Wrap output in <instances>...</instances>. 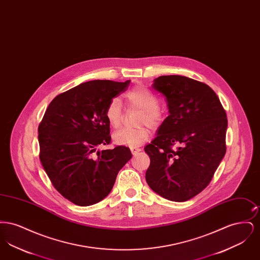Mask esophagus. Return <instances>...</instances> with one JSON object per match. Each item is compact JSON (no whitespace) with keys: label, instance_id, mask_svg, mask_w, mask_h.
Instances as JSON below:
<instances>
[{"label":"esophagus","instance_id":"obj_1","mask_svg":"<svg viewBox=\"0 0 260 260\" xmlns=\"http://www.w3.org/2000/svg\"><path fill=\"white\" fill-rule=\"evenodd\" d=\"M131 151H132V154H133V155H136V154H138V153L141 151V149L136 148V147H132Z\"/></svg>","mask_w":260,"mask_h":260}]
</instances>
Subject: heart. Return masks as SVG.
I'll list each match as a JSON object with an SVG mask.
<instances>
[{
	"label": "heart",
	"instance_id": "heart-1",
	"mask_svg": "<svg viewBox=\"0 0 260 260\" xmlns=\"http://www.w3.org/2000/svg\"><path fill=\"white\" fill-rule=\"evenodd\" d=\"M127 102L142 110L139 124H147L150 127H156L161 124L164 114L158 107L159 99L150 89L145 87H134L125 93ZM123 104L118 98L111 99L106 107L105 116L109 124L118 127L122 121ZM150 137L147 127L141 126L136 129L122 127L113 134V140L120 145L136 147L146 142Z\"/></svg>",
	"mask_w": 260,
	"mask_h": 260
}]
</instances>
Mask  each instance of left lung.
Instances as JSON below:
<instances>
[{
	"label": "left lung",
	"mask_w": 260,
	"mask_h": 260,
	"mask_svg": "<svg viewBox=\"0 0 260 260\" xmlns=\"http://www.w3.org/2000/svg\"><path fill=\"white\" fill-rule=\"evenodd\" d=\"M152 88L165 95L170 115L145 146L150 188L162 198L185 202L210 184L226 153L227 116L208 85L184 76H161Z\"/></svg>",
	"instance_id": "left-lung-1"
}]
</instances>
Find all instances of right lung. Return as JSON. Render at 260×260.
<instances>
[{
    "label": "right lung",
    "instance_id": "right-lung-1",
    "mask_svg": "<svg viewBox=\"0 0 260 260\" xmlns=\"http://www.w3.org/2000/svg\"><path fill=\"white\" fill-rule=\"evenodd\" d=\"M109 80L83 83L54 98L39 124L40 160L54 188L75 205L105 198L132 158L125 146L96 151L111 141L105 111L129 85Z\"/></svg>",
    "mask_w": 260,
    "mask_h": 260
}]
</instances>
